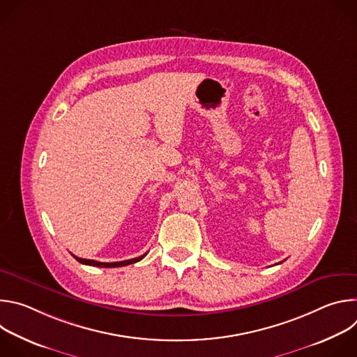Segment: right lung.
<instances>
[{"label": "right lung", "mask_w": 357, "mask_h": 357, "mask_svg": "<svg viewBox=\"0 0 357 357\" xmlns=\"http://www.w3.org/2000/svg\"><path fill=\"white\" fill-rule=\"evenodd\" d=\"M73 256V254H72ZM79 263L82 264H86V266H94V267H103V268H113V267H123V266H128V264H134L139 260H142L145 257V254L141 257H135V259H131V260H126V261H116V263H100V261H96V260H87V259H79L76 256H73Z\"/></svg>", "instance_id": "right-lung-1"}]
</instances>
